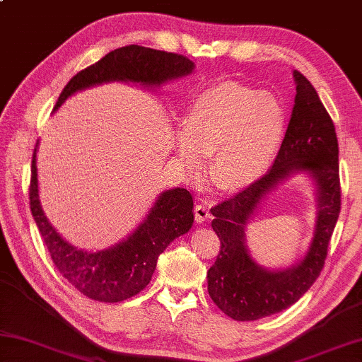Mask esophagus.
I'll return each instance as SVG.
<instances>
[{
	"instance_id": "1",
	"label": "esophagus",
	"mask_w": 362,
	"mask_h": 362,
	"mask_svg": "<svg viewBox=\"0 0 362 362\" xmlns=\"http://www.w3.org/2000/svg\"><path fill=\"white\" fill-rule=\"evenodd\" d=\"M210 218V210L207 204H196L194 207V220L198 223H202Z\"/></svg>"
}]
</instances>
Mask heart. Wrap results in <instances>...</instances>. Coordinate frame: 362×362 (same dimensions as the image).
I'll list each match as a JSON object with an SVG mask.
<instances>
[{"label":"heart","instance_id":"1","mask_svg":"<svg viewBox=\"0 0 362 362\" xmlns=\"http://www.w3.org/2000/svg\"><path fill=\"white\" fill-rule=\"evenodd\" d=\"M285 127L286 112L277 96L238 82H220L199 91L189 103L175 148L194 179L204 174L202 156H212L214 185L238 192L271 166Z\"/></svg>","mask_w":362,"mask_h":362}]
</instances>
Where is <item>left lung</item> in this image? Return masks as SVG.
Masks as SVG:
<instances>
[{"mask_svg": "<svg viewBox=\"0 0 362 362\" xmlns=\"http://www.w3.org/2000/svg\"><path fill=\"white\" fill-rule=\"evenodd\" d=\"M294 78L293 114L271 170L233 198L210 209L212 228L220 239V252L207 271V290L215 305L238 321H255L279 313L308 291L323 271L340 214L336 127L313 85L299 71H294ZM294 170H308L317 180V231L306 258L299 265L271 273L249 258L243 228L260 199Z\"/></svg>", "mask_w": 362, "mask_h": 362, "instance_id": "left-lung-1", "label": "left lung"}]
</instances>
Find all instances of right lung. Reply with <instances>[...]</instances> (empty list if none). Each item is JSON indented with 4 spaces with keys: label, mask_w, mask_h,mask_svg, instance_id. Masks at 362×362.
Here are the masks:
<instances>
[{
    "label": "right lung",
    "mask_w": 362,
    "mask_h": 362,
    "mask_svg": "<svg viewBox=\"0 0 362 362\" xmlns=\"http://www.w3.org/2000/svg\"><path fill=\"white\" fill-rule=\"evenodd\" d=\"M192 71L193 63L183 55L142 45H127L109 52L100 62L78 71L58 96L55 109L77 90L96 83L131 81L160 85ZM36 147L31 161L30 207L58 271L82 294L100 302L114 304L141 293L152 280L158 256L175 238L192 228L194 220L192 194L185 188L168 189L127 240L104 252H82L62 239L42 212L37 194Z\"/></svg>",
    "instance_id": "1"
}]
</instances>
